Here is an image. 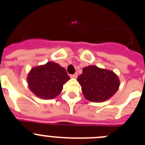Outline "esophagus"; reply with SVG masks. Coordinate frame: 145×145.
Instances as JSON below:
<instances>
[{"label":"esophagus","mask_w":145,"mask_h":145,"mask_svg":"<svg viewBox=\"0 0 145 145\" xmlns=\"http://www.w3.org/2000/svg\"><path fill=\"white\" fill-rule=\"evenodd\" d=\"M70 78H78V73H75L73 74V75H70Z\"/></svg>","instance_id":"esophagus-1"}]
</instances>
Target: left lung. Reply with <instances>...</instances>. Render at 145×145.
<instances>
[{
	"instance_id": "obj_1",
	"label": "left lung",
	"mask_w": 145,
	"mask_h": 145,
	"mask_svg": "<svg viewBox=\"0 0 145 145\" xmlns=\"http://www.w3.org/2000/svg\"><path fill=\"white\" fill-rule=\"evenodd\" d=\"M86 99L102 102L110 99L118 90L120 80L113 71L95 65L85 67L77 79Z\"/></svg>"
}]
</instances>
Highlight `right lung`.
<instances>
[{"label": "right lung", "instance_id": "obj_1", "mask_svg": "<svg viewBox=\"0 0 145 145\" xmlns=\"http://www.w3.org/2000/svg\"><path fill=\"white\" fill-rule=\"evenodd\" d=\"M69 80L66 70L54 61L34 67L27 77L29 90L43 99L57 97L62 91L64 84Z\"/></svg>", "mask_w": 145, "mask_h": 145}]
</instances>
